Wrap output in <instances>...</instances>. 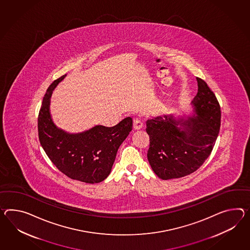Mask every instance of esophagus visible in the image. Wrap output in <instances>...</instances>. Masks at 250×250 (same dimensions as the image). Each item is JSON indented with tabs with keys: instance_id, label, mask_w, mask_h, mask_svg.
I'll return each mask as SVG.
<instances>
[{
	"instance_id": "esophagus-1",
	"label": "esophagus",
	"mask_w": 250,
	"mask_h": 250,
	"mask_svg": "<svg viewBox=\"0 0 250 250\" xmlns=\"http://www.w3.org/2000/svg\"><path fill=\"white\" fill-rule=\"evenodd\" d=\"M143 127V121L141 120V118H134V128L135 130H139Z\"/></svg>"
}]
</instances>
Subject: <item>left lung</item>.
I'll use <instances>...</instances> for the list:
<instances>
[{"label": "left lung", "mask_w": 250, "mask_h": 250, "mask_svg": "<svg viewBox=\"0 0 250 250\" xmlns=\"http://www.w3.org/2000/svg\"><path fill=\"white\" fill-rule=\"evenodd\" d=\"M198 93L191 101L194 113L175 118L172 115L148 119L150 137L147 159L163 180L189 175L209 156L220 128V106L207 83L197 78Z\"/></svg>", "instance_id": "left-lung-1"}]
</instances>
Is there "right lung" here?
Listing matches in <instances>:
<instances>
[{"instance_id":"add662e5","label":"right lung","mask_w":250,"mask_h":250,"mask_svg":"<svg viewBox=\"0 0 250 250\" xmlns=\"http://www.w3.org/2000/svg\"><path fill=\"white\" fill-rule=\"evenodd\" d=\"M66 75L49 85L38 117L39 139L56 167L70 179L98 183L109 175L116 152L132 130L133 120L126 117L115 126L96 125L79 134L58 127L49 111L50 98Z\"/></svg>"}]
</instances>
